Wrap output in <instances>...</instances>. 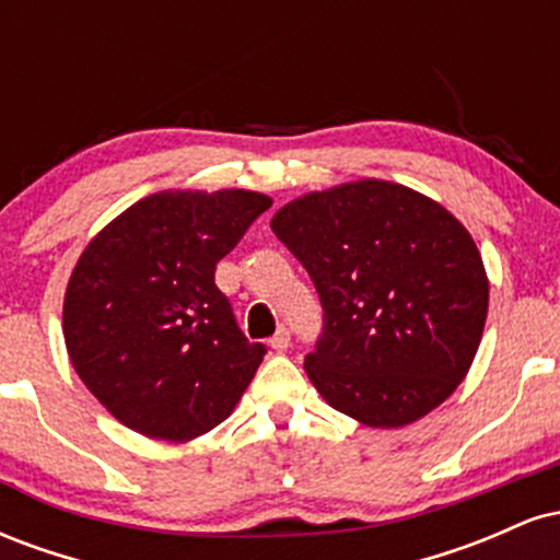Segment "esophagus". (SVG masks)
Segmentation results:
<instances>
[{
    "instance_id": "esophagus-1",
    "label": "esophagus",
    "mask_w": 560,
    "mask_h": 560,
    "mask_svg": "<svg viewBox=\"0 0 560 560\" xmlns=\"http://www.w3.org/2000/svg\"><path fill=\"white\" fill-rule=\"evenodd\" d=\"M289 342H292V334H289V329H284V326H281V329L276 331L271 339H268V345H271L273 352H287Z\"/></svg>"
}]
</instances>
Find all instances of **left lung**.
<instances>
[{
  "label": "left lung",
  "mask_w": 560,
  "mask_h": 560,
  "mask_svg": "<svg viewBox=\"0 0 560 560\" xmlns=\"http://www.w3.org/2000/svg\"><path fill=\"white\" fill-rule=\"evenodd\" d=\"M271 229L316 284L324 329L305 371L331 408L392 429L453 395L490 302L460 221L408 186L365 178L294 199Z\"/></svg>",
  "instance_id": "obj_1"
}]
</instances>
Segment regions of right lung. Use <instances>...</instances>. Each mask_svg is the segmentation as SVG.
I'll return each mask as SVG.
<instances>
[{
	"instance_id": "add662e5",
	"label": "right lung",
	"mask_w": 560,
	"mask_h": 560,
	"mask_svg": "<svg viewBox=\"0 0 560 560\" xmlns=\"http://www.w3.org/2000/svg\"><path fill=\"white\" fill-rule=\"evenodd\" d=\"M271 208L258 191H160L89 242L62 331L89 392L133 432L186 442L240 402L266 355L236 324L215 266Z\"/></svg>"
}]
</instances>
